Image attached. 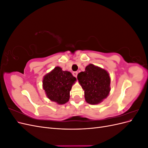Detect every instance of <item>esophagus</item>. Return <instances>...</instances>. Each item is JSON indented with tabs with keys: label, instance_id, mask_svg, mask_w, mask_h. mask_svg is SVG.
<instances>
[{
	"label": "esophagus",
	"instance_id": "obj_1",
	"mask_svg": "<svg viewBox=\"0 0 148 148\" xmlns=\"http://www.w3.org/2000/svg\"><path fill=\"white\" fill-rule=\"evenodd\" d=\"M77 75H78L77 71H73V75L75 77H77Z\"/></svg>",
	"mask_w": 148,
	"mask_h": 148
}]
</instances>
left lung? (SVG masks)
Masks as SVG:
<instances>
[{
	"mask_svg": "<svg viewBox=\"0 0 148 148\" xmlns=\"http://www.w3.org/2000/svg\"><path fill=\"white\" fill-rule=\"evenodd\" d=\"M77 79L84 91L85 100L89 104H99L109 95L110 78L106 70L89 64L84 71L78 74Z\"/></svg>",
	"mask_w": 148,
	"mask_h": 148,
	"instance_id": "obj_1",
	"label": "left lung"
}]
</instances>
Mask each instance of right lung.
Returning a JSON list of instances; mask_svg holds the SVG:
<instances>
[{"label":"right lung","instance_id":"obj_1","mask_svg":"<svg viewBox=\"0 0 148 148\" xmlns=\"http://www.w3.org/2000/svg\"><path fill=\"white\" fill-rule=\"evenodd\" d=\"M76 80L70 71L56 66L44 76L42 86L49 99L58 104H64L70 99V91Z\"/></svg>","mask_w":148,"mask_h":148}]
</instances>
